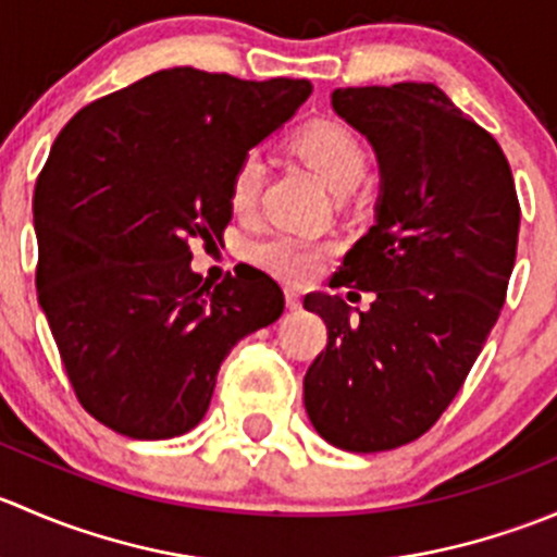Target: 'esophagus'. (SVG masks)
Wrapping results in <instances>:
<instances>
[{"label":"esophagus","mask_w":557,"mask_h":557,"mask_svg":"<svg viewBox=\"0 0 557 557\" xmlns=\"http://www.w3.org/2000/svg\"><path fill=\"white\" fill-rule=\"evenodd\" d=\"M285 305H288L290 310H299V307H301V290L285 288Z\"/></svg>","instance_id":"1"}]
</instances>
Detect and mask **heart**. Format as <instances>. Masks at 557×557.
I'll use <instances>...</instances> for the list:
<instances>
[{
  "mask_svg": "<svg viewBox=\"0 0 557 557\" xmlns=\"http://www.w3.org/2000/svg\"><path fill=\"white\" fill-rule=\"evenodd\" d=\"M294 150L336 194H347V190L356 188L358 180L363 177V170H367V153H363L358 137L336 121H312L301 126L294 134ZM263 172H267V166L256 150H250L237 161L232 183H228V201H232L234 212L247 215L256 207L263 185ZM323 256V245L285 232L269 234L250 247V258L258 267L288 280L310 277L318 272Z\"/></svg>",
  "mask_w": 557,
  "mask_h": 557,
  "instance_id": "obj_1",
  "label": "heart"
}]
</instances>
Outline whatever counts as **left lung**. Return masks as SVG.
<instances>
[{"instance_id":"obj_1","label":"left lung","mask_w":557,"mask_h":557,"mask_svg":"<svg viewBox=\"0 0 557 557\" xmlns=\"http://www.w3.org/2000/svg\"><path fill=\"white\" fill-rule=\"evenodd\" d=\"M331 107L377 156L374 226L336 272L374 301L352 318L339 296L305 299L329 329L305 407L329 445L383 453L423 436L474 367L507 299L520 205L496 139L434 83L336 88Z\"/></svg>"}]
</instances>
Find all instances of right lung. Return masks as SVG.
I'll use <instances>...</instances> for the list:
<instances>
[{
  "label": "right lung",
  "instance_id": "right-lung-1",
  "mask_svg": "<svg viewBox=\"0 0 557 557\" xmlns=\"http://www.w3.org/2000/svg\"><path fill=\"white\" fill-rule=\"evenodd\" d=\"M310 94L174 66L55 137L35 188L37 299L77 401L107 429L172 440L199 425L223 358L283 314L269 274L207 283L190 243H221L234 166Z\"/></svg>",
  "mask_w": 557,
  "mask_h": 557
}]
</instances>
